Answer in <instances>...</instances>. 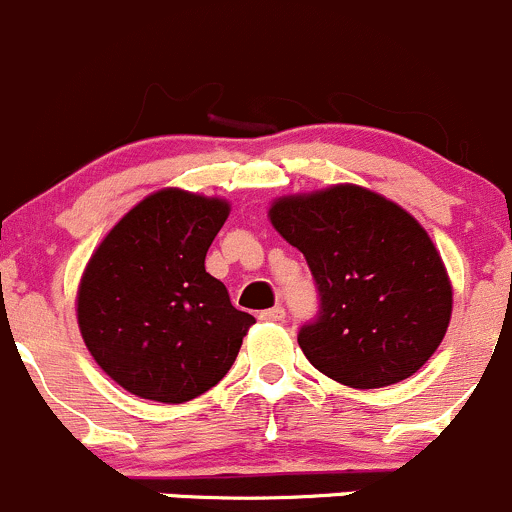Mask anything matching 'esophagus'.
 I'll list each match as a JSON object with an SVG mask.
<instances>
[{
	"mask_svg": "<svg viewBox=\"0 0 512 512\" xmlns=\"http://www.w3.org/2000/svg\"><path fill=\"white\" fill-rule=\"evenodd\" d=\"M260 319L262 322H282L285 319V307H272V309H265V312H260Z\"/></svg>",
	"mask_w": 512,
	"mask_h": 512,
	"instance_id": "34e87169",
	"label": "esophagus"
}]
</instances>
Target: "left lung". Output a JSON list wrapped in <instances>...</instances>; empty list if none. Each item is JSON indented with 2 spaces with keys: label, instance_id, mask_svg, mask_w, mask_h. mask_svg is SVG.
<instances>
[{
  "label": "left lung",
  "instance_id": "1",
  "mask_svg": "<svg viewBox=\"0 0 512 512\" xmlns=\"http://www.w3.org/2000/svg\"><path fill=\"white\" fill-rule=\"evenodd\" d=\"M272 227L312 270L322 312L297 342L314 369L352 389L414 376L446 337L453 287L423 225L354 183L282 195Z\"/></svg>",
  "mask_w": 512,
  "mask_h": 512
}]
</instances>
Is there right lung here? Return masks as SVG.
Masks as SVG:
<instances>
[{
    "label": "right lung",
    "instance_id": "obj_1",
    "mask_svg": "<svg viewBox=\"0 0 512 512\" xmlns=\"http://www.w3.org/2000/svg\"><path fill=\"white\" fill-rule=\"evenodd\" d=\"M230 215L225 198L163 188L108 230L76 292L96 364L138 399L185 404L230 371L255 317L232 307L205 255Z\"/></svg>",
    "mask_w": 512,
    "mask_h": 512
}]
</instances>
